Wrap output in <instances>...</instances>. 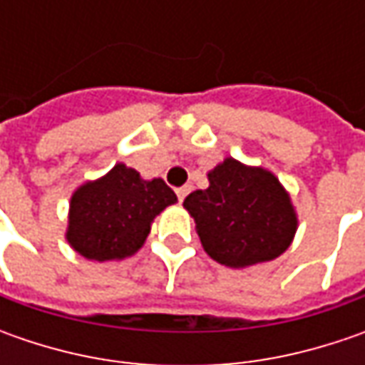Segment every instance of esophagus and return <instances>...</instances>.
<instances>
[{"label": "esophagus", "mask_w": 365, "mask_h": 365, "mask_svg": "<svg viewBox=\"0 0 365 365\" xmlns=\"http://www.w3.org/2000/svg\"><path fill=\"white\" fill-rule=\"evenodd\" d=\"M190 192L189 185H185V187H178L176 189V197H178V201H185V197Z\"/></svg>", "instance_id": "obj_1"}]
</instances>
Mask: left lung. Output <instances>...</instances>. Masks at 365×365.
<instances>
[{
	"instance_id": "left-lung-1",
	"label": "left lung",
	"mask_w": 365,
	"mask_h": 365,
	"mask_svg": "<svg viewBox=\"0 0 365 365\" xmlns=\"http://www.w3.org/2000/svg\"><path fill=\"white\" fill-rule=\"evenodd\" d=\"M207 178L209 187L190 192L182 205L211 258L245 268L287 252L299 219L290 195L270 170L225 158Z\"/></svg>"
}]
</instances>
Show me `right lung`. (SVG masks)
Here are the masks:
<instances>
[{
  "mask_svg": "<svg viewBox=\"0 0 365 365\" xmlns=\"http://www.w3.org/2000/svg\"><path fill=\"white\" fill-rule=\"evenodd\" d=\"M175 203V190L162 178L144 180L138 170L115 164L73 192L66 242L95 262L128 258L144 245L154 217Z\"/></svg>",
  "mask_w": 365,
  "mask_h": 365,
  "instance_id": "obj_1",
  "label": "right lung"
}]
</instances>
